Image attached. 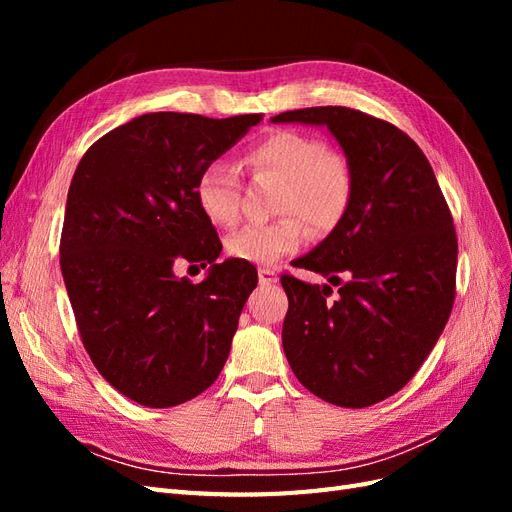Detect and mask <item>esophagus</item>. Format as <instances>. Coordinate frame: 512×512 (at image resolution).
I'll use <instances>...</instances> for the list:
<instances>
[{
  "mask_svg": "<svg viewBox=\"0 0 512 512\" xmlns=\"http://www.w3.org/2000/svg\"><path fill=\"white\" fill-rule=\"evenodd\" d=\"M258 282L262 286H271V284L277 282V273L269 267H262V269H258Z\"/></svg>",
  "mask_w": 512,
  "mask_h": 512,
  "instance_id": "esophagus-1",
  "label": "esophagus"
}]
</instances>
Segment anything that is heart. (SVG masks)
I'll list each match as a JSON object with an SVG mask.
<instances>
[{
	"label": "heart",
	"mask_w": 512,
	"mask_h": 512,
	"mask_svg": "<svg viewBox=\"0 0 512 512\" xmlns=\"http://www.w3.org/2000/svg\"><path fill=\"white\" fill-rule=\"evenodd\" d=\"M256 175L282 181L275 211L286 213L267 224H245L226 237V252L252 265H273L294 254L305 237L335 228L346 215L354 179L344 156L329 151L318 136L277 130L247 153ZM196 205L211 224L235 226L241 218V181L230 164L215 160L200 170L194 183Z\"/></svg>",
	"instance_id": "b5f03b06"
}]
</instances>
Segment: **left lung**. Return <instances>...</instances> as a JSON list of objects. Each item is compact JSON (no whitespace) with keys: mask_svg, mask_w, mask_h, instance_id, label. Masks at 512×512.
I'll return each mask as SVG.
<instances>
[{"mask_svg":"<svg viewBox=\"0 0 512 512\" xmlns=\"http://www.w3.org/2000/svg\"><path fill=\"white\" fill-rule=\"evenodd\" d=\"M275 123L327 126L354 179L346 215L297 267L340 286L282 275V344L294 376L316 397L367 408L414 378L455 303L453 215L425 153L393 123L348 106L286 111Z\"/></svg>","mask_w":512,"mask_h":512,"instance_id":"1","label":"left lung"}]
</instances>
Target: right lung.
<instances>
[{"mask_svg": "<svg viewBox=\"0 0 512 512\" xmlns=\"http://www.w3.org/2000/svg\"><path fill=\"white\" fill-rule=\"evenodd\" d=\"M262 115L149 113L104 134L74 170L59 265L81 342L104 380L136 404L170 408L218 380L258 284L196 205L200 170ZM179 259L212 265L177 281Z\"/></svg>", "mask_w": 512, "mask_h": 512, "instance_id": "1", "label": "right lung"}]
</instances>
